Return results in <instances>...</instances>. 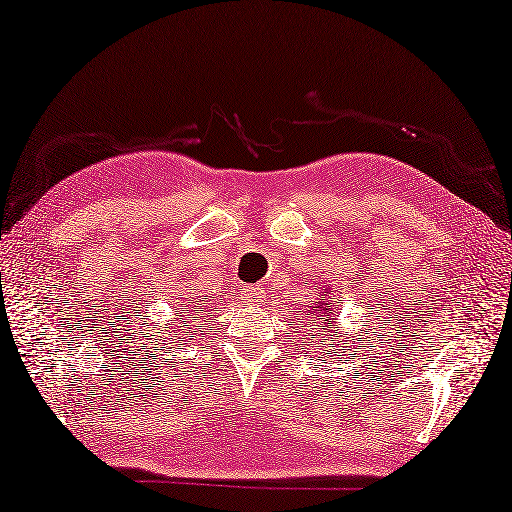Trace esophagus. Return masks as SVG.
<instances>
[{
    "label": "esophagus",
    "mask_w": 512,
    "mask_h": 512,
    "mask_svg": "<svg viewBox=\"0 0 512 512\" xmlns=\"http://www.w3.org/2000/svg\"><path fill=\"white\" fill-rule=\"evenodd\" d=\"M241 297L245 299V302H249V304H258L260 299H263V289H260L258 284L256 286H247V289L241 291Z\"/></svg>",
    "instance_id": "esophagus-1"
}]
</instances>
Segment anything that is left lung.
<instances>
[{"mask_svg": "<svg viewBox=\"0 0 512 512\" xmlns=\"http://www.w3.org/2000/svg\"><path fill=\"white\" fill-rule=\"evenodd\" d=\"M328 302H330V299H328ZM341 304V302H339ZM315 310H317V319H313V323H319V326L315 328L317 332L313 334V339H317L315 343H317V347H321L319 343H328V334H323V332H326V321H330V306L326 304V302H317L315 306H313V313H315ZM308 326H310V323H308ZM332 345V343H330ZM334 352V350H332ZM336 356V354H334Z\"/></svg>", "mask_w": 512, "mask_h": 512, "instance_id": "8db88e82", "label": "left lung"}]
</instances>
